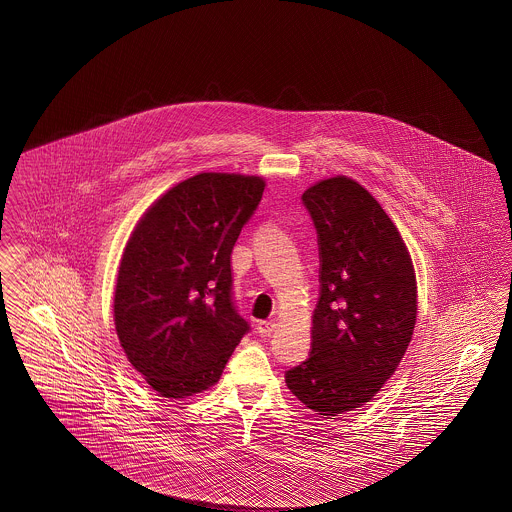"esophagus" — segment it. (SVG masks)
Wrapping results in <instances>:
<instances>
[{"instance_id":"34e87169","label":"esophagus","mask_w":512,"mask_h":512,"mask_svg":"<svg viewBox=\"0 0 512 512\" xmlns=\"http://www.w3.org/2000/svg\"><path fill=\"white\" fill-rule=\"evenodd\" d=\"M274 330H276V322H274V320H261V322L257 324V332H259L261 336H270Z\"/></svg>"}]
</instances>
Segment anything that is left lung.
I'll list each match as a JSON object with an SVG mask.
<instances>
[{
    "label": "left lung",
    "mask_w": 512,
    "mask_h": 512,
    "mask_svg": "<svg viewBox=\"0 0 512 512\" xmlns=\"http://www.w3.org/2000/svg\"><path fill=\"white\" fill-rule=\"evenodd\" d=\"M317 228L320 297L313 349L286 384L324 416L370 401L401 363L416 322L413 261L380 203L336 176L301 195Z\"/></svg>",
    "instance_id": "obj_1"
}]
</instances>
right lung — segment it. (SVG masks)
I'll list each match as a JSON object with an SVG mask.
<instances>
[{
    "instance_id": "right-lung-1",
    "label": "right lung",
    "mask_w": 512,
    "mask_h": 512,
    "mask_svg": "<svg viewBox=\"0 0 512 512\" xmlns=\"http://www.w3.org/2000/svg\"><path fill=\"white\" fill-rule=\"evenodd\" d=\"M263 190L259 176L197 174L157 199L126 244L113 305L117 336L163 397L217 384L251 330L234 301L230 259Z\"/></svg>"
}]
</instances>
